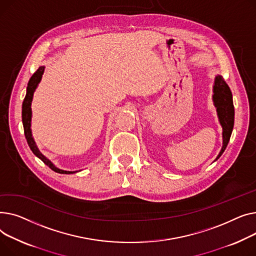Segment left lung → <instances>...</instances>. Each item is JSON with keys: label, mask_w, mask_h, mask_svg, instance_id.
Wrapping results in <instances>:
<instances>
[{"label": "left lung", "mask_w": 256, "mask_h": 256, "mask_svg": "<svg viewBox=\"0 0 256 256\" xmlns=\"http://www.w3.org/2000/svg\"><path fill=\"white\" fill-rule=\"evenodd\" d=\"M213 103L216 108L219 123L222 127V148L216 160L223 154L226 148L234 123V108L232 102V94L230 86L225 82L221 75H217L213 86Z\"/></svg>", "instance_id": "1"}]
</instances>
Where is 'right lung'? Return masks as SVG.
<instances>
[{"mask_svg": "<svg viewBox=\"0 0 256 256\" xmlns=\"http://www.w3.org/2000/svg\"><path fill=\"white\" fill-rule=\"evenodd\" d=\"M44 66H41L37 69V71L32 75V78H30L28 82V86H26V97L24 99L22 102V125H24V136L26 140V142L30 146V148L32 150V152L35 154V156H37L40 160H42L45 164L48 165L50 168H52L54 172H58V174H74L78 172V170L75 172H69V170H60L58 168L56 165L46 157H45L41 152L40 150L38 148L34 138L32 135V129H31V121H32V100H33V96L34 93L36 91V88L39 84V82H41L42 75L44 72Z\"/></svg>", "mask_w": 256, "mask_h": 256, "instance_id": "1", "label": "right lung"}]
</instances>
